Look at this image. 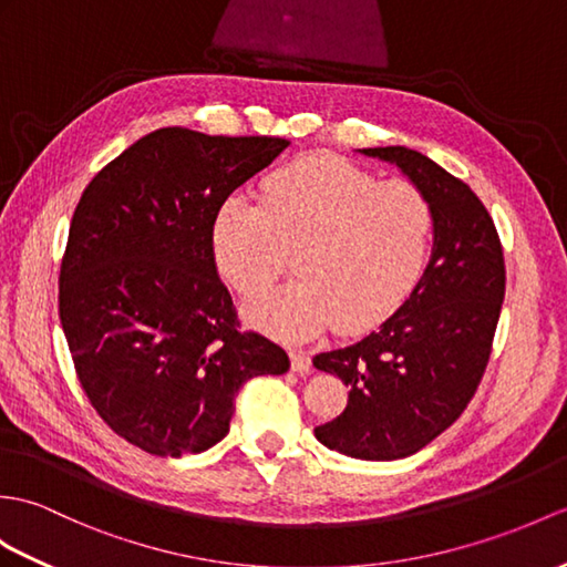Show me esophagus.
I'll list each match as a JSON object with an SVG mask.
<instances>
[{
  "label": "esophagus",
  "mask_w": 567,
  "mask_h": 567,
  "mask_svg": "<svg viewBox=\"0 0 567 567\" xmlns=\"http://www.w3.org/2000/svg\"><path fill=\"white\" fill-rule=\"evenodd\" d=\"M289 362H292V370L299 374H307L311 370V360L307 352L301 350H289Z\"/></svg>",
  "instance_id": "obj_1"
}]
</instances>
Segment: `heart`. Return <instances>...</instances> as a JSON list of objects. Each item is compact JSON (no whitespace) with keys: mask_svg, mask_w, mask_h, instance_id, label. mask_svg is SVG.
<instances>
[{"mask_svg":"<svg viewBox=\"0 0 567 567\" xmlns=\"http://www.w3.org/2000/svg\"><path fill=\"white\" fill-rule=\"evenodd\" d=\"M213 256L241 295L266 289L295 251L297 280L246 305L254 326L309 338L364 333L411 297L427 268L434 213L413 183L377 181L336 154H309L266 181L262 205L229 195L213 217Z\"/></svg>","mask_w":567,"mask_h":567,"instance_id":"1","label":"heart"}]
</instances>
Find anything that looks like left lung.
Instances as JSON below:
<instances>
[{"label":"left lung","mask_w":567,"mask_h":567,"mask_svg":"<svg viewBox=\"0 0 567 567\" xmlns=\"http://www.w3.org/2000/svg\"><path fill=\"white\" fill-rule=\"evenodd\" d=\"M362 154L396 164L427 197L434 246L417 287L379 331L313 358L350 389L346 411L313 434L346 456L391 462L423 450L476 393L505 299V258L493 217L464 181L408 147Z\"/></svg>","instance_id":"8db88e82"}]
</instances>
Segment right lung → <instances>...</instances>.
Segmentation results:
<instances>
[{
	"mask_svg": "<svg viewBox=\"0 0 567 567\" xmlns=\"http://www.w3.org/2000/svg\"><path fill=\"white\" fill-rule=\"evenodd\" d=\"M282 137L162 127L91 178L60 266L74 372L115 434L154 456L200 454L229 432L248 379L287 352L241 331L213 256V217Z\"/></svg>",
	"mask_w": 567,
	"mask_h": 567,
	"instance_id": "1",
	"label": "right lung"
}]
</instances>
